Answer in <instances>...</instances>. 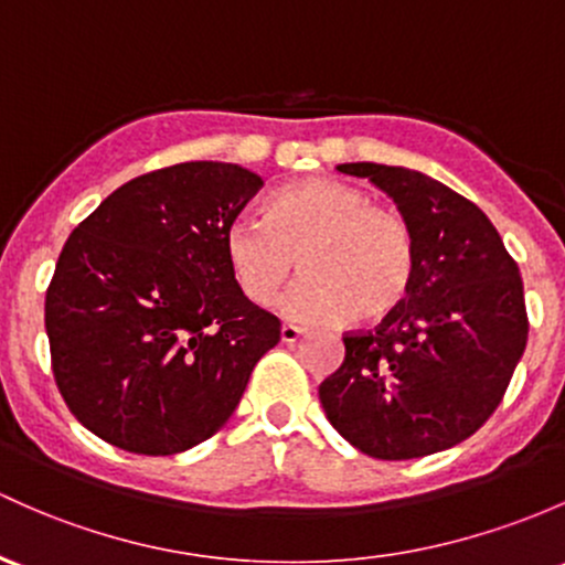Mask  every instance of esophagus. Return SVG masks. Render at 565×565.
Returning <instances> with one entry per match:
<instances>
[{"mask_svg":"<svg viewBox=\"0 0 565 565\" xmlns=\"http://www.w3.org/2000/svg\"><path fill=\"white\" fill-rule=\"evenodd\" d=\"M301 337H305V329H299V326H294V323H282V329H280V339H282L285 344L299 342Z\"/></svg>","mask_w":565,"mask_h":565,"instance_id":"34e87169","label":"esophagus"}]
</instances>
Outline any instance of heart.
Returning <instances> with one entry per match:
<instances>
[{
    "label": "heart",
    "instance_id": "b5f03b06",
    "mask_svg": "<svg viewBox=\"0 0 565 565\" xmlns=\"http://www.w3.org/2000/svg\"><path fill=\"white\" fill-rule=\"evenodd\" d=\"M226 264L250 305L269 307L299 260L305 275L285 312L305 323L348 315L377 323L406 299L415 280V236L396 210L363 188L329 178L285 185L266 202L264 221L226 228Z\"/></svg>",
    "mask_w": 565,
    "mask_h": 565
}]
</instances>
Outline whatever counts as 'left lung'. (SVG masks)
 Returning <instances> with one entry per match:
<instances>
[{
	"mask_svg": "<svg viewBox=\"0 0 565 565\" xmlns=\"http://www.w3.org/2000/svg\"><path fill=\"white\" fill-rule=\"evenodd\" d=\"M396 202L415 236L409 294L374 331L342 337L344 361L320 382L326 417L380 460L469 439L501 404L527 342L518 260L475 202L428 174L342 163Z\"/></svg>",
	"mask_w": 565,
	"mask_h": 565,
	"instance_id": "8db88e82",
	"label": "left lung"
}]
</instances>
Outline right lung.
Segmentation results:
<instances>
[{"mask_svg": "<svg viewBox=\"0 0 565 565\" xmlns=\"http://www.w3.org/2000/svg\"><path fill=\"white\" fill-rule=\"evenodd\" d=\"M260 188L236 163H174L120 185L70 234L45 331L58 393L90 434L174 455L232 417L280 342V320L242 296L223 247Z\"/></svg>", "mask_w": 565, "mask_h": 565, "instance_id": "right-lung-1", "label": "right lung"}]
</instances>
